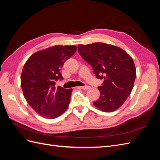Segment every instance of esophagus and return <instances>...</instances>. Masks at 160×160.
<instances>
[{
  "label": "esophagus",
  "mask_w": 160,
  "mask_h": 160,
  "mask_svg": "<svg viewBox=\"0 0 160 160\" xmlns=\"http://www.w3.org/2000/svg\"><path fill=\"white\" fill-rule=\"evenodd\" d=\"M79 88H81L82 89H83L85 91H87L90 88V87L89 86H83V87H79Z\"/></svg>",
  "instance_id": "esophagus-1"
}]
</instances>
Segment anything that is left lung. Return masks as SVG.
<instances>
[{
	"instance_id": "left-lung-1",
	"label": "left lung",
	"mask_w": 160,
	"mask_h": 160,
	"mask_svg": "<svg viewBox=\"0 0 160 160\" xmlns=\"http://www.w3.org/2000/svg\"><path fill=\"white\" fill-rule=\"evenodd\" d=\"M80 55L93 67L97 78L104 79L99 87V99L93 105L104 112L117 110L132 92L135 77L133 59L121 48L103 42L79 45Z\"/></svg>"
}]
</instances>
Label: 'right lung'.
Instances as JSON below:
<instances>
[{"label":"right lung","mask_w":160,"mask_h":160,"mask_svg":"<svg viewBox=\"0 0 160 160\" xmlns=\"http://www.w3.org/2000/svg\"><path fill=\"white\" fill-rule=\"evenodd\" d=\"M74 45H55L38 51L24 65L21 85L27 103L43 118L55 119L68 108L72 89L55 86L62 79L60 72L66 60L75 54Z\"/></svg>","instance_id":"add662e5"}]
</instances>
